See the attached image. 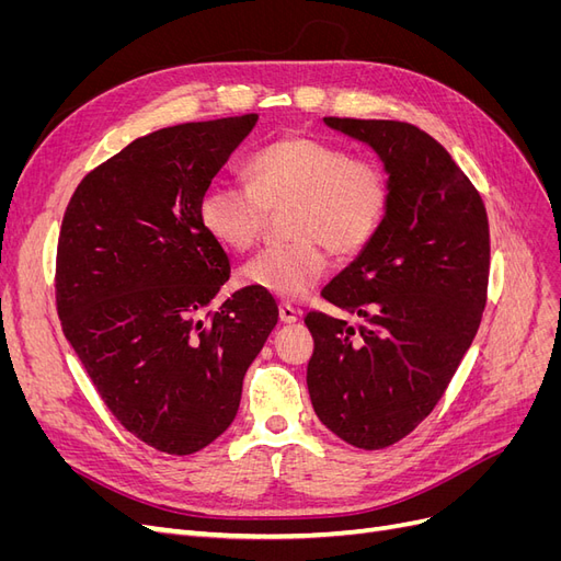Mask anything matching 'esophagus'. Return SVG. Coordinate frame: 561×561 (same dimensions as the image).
Instances as JSON below:
<instances>
[{
  "label": "esophagus",
  "mask_w": 561,
  "mask_h": 561,
  "mask_svg": "<svg viewBox=\"0 0 561 561\" xmlns=\"http://www.w3.org/2000/svg\"><path fill=\"white\" fill-rule=\"evenodd\" d=\"M278 316H280L283 322H297L299 320V311L295 307H290V304H280Z\"/></svg>",
  "instance_id": "1"
}]
</instances>
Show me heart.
Masks as SVG:
<instances>
[{"label":"heart","mask_w":561,"mask_h":561,"mask_svg":"<svg viewBox=\"0 0 561 561\" xmlns=\"http://www.w3.org/2000/svg\"><path fill=\"white\" fill-rule=\"evenodd\" d=\"M250 184L213 182L201 196V225L229 250L262 236L266 210H290L295 243L262 250L241 268V285L276 299H299L325 276L328 248L358 254L379 231L390 186L383 168L313 135L293 133L248 163Z\"/></svg>","instance_id":"heart-1"}]
</instances>
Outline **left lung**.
<instances>
[{
  "instance_id": "obj_1",
  "label": "left lung",
  "mask_w": 561,
  "mask_h": 561,
  "mask_svg": "<svg viewBox=\"0 0 561 561\" xmlns=\"http://www.w3.org/2000/svg\"><path fill=\"white\" fill-rule=\"evenodd\" d=\"M367 145L390 186L379 231L322 297L365 325L309 313L307 369L318 419L358 449L410 435L443 398L478 334L489 280V222L449 151L412 124L322 118Z\"/></svg>"
}]
</instances>
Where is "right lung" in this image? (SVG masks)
<instances>
[{"label":"right lung","mask_w":561,"mask_h":561,"mask_svg":"<svg viewBox=\"0 0 561 561\" xmlns=\"http://www.w3.org/2000/svg\"><path fill=\"white\" fill-rule=\"evenodd\" d=\"M257 114L133 140L81 180L62 217L56 301L100 398L145 445L186 456L236 419L243 377L278 322L271 295L233 293L198 203Z\"/></svg>","instance_id":"add662e5"}]
</instances>
